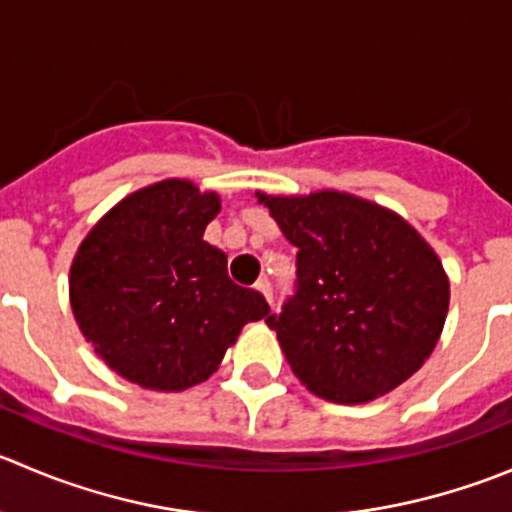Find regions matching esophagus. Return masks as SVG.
<instances>
[{
    "label": "esophagus",
    "mask_w": 512,
    "mask_h": 512,
    "mask_svg": "<svg viewBox=\"0 0 512 512\" xmlns=\"http://www.w3.org/2000/svg\"><path fill=\"white\" fill-rule=\"evenodd\" d=\"M255 290L260 292L262 297H265V302H267V305H272V292H270V282H267V280H260V282H257V285H255Z\"/></svg>",
    "instance_id": "34e87169"
}]
</instances>
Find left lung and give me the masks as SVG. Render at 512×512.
<instances>
[{"instance_id":"8db88e82","label":"left lung","mask_w":512,"mask_h":512,"mask_svg":"<svg viewBox=\"0 0 512 512\" xmlns=\"http://www.w3.org/2000/svg\"><path fill=\"white\" fill-rule=\"evenodd\" d=\"M297 247V295L267 325L317 398L362 405L403 385L443 335L450 280L390 207L340 190L255 192Z\"/></svg>"}]
</instances>
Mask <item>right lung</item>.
I'll return each instance as SVG.
<instances>
[{
  "mask_svg": "<svg viewBox=\"0 0 512 512\" xmlns=\"http://www.w3.org/2000/svg\"><path fill=\"white\" fill-rule=\"evenodd\" d=\"M222 210L192 180L152 182L109 207L69 267V305L84 340L124 380L182 393L217 372L265 297L227 277V255L205 242Z\"/></svg>",
  "mask_w": 512,
  "mask_h": 512,
  "instance_id": "1",
  "label": "right lung"
}]
</instances>
